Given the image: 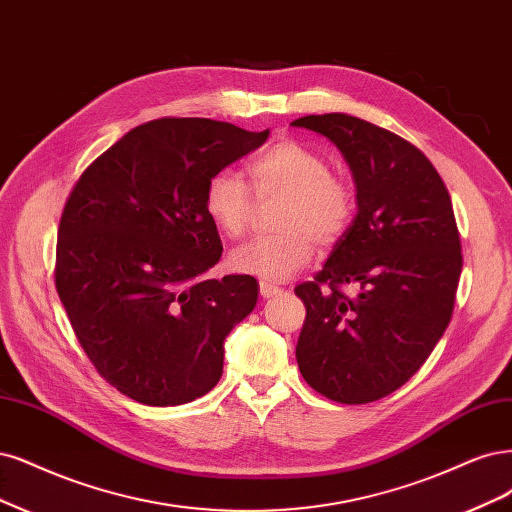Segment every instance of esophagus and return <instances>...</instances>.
I'll list each match as a JSON object with an SVG mask.
<instances>
[{
	"mask_svg": "<svg viewBox=\"0 0 512 512\" xmlns=\"http://www.w3.org/2000/svg\"><path fill=\"white\" fill-rule=\"evenodd\" d=\"M260 294H262V298H271V296H277V294H281V288H277V286H271V284H260Z\"/></svg>",
	"mask_w": 512,
	"mask_h": 512,
	"instance_id": "esophagus-1",
	"label": "esophagus"
}]
</instances>
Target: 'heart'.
<instances>
[{
  "label": "heart",
  "instance_id": "heart-1",
  "mask_svg": "<svg viewBox=\"0 0 512 512\" xmlns=\"http://www.w3.org/2000/svg\"><path fill=\"white\" fill-rule=\"evenodd\" d=\"M248 175L260 201L284 199L277 216L281 233L252 239L231 254L233 271L258 277L264 284H279L305 269L315 241L334 243L354 218L356 197L351 186L330 173L324 154L294 139L258 154L248 165ZM203 205L220 233L241 237L248 231L254 197L235 173L211 175Z\"/></svg>",
  "mask_w": 512,
  "mask_h": 512
}]
</instances>
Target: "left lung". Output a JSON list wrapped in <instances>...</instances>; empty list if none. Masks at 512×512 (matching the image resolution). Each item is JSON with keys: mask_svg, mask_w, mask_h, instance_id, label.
I'll list each match as a JSON object with an SVG mask.
<instances>
[{"mask_svg": "<svg viewBox=\"0 0 512 512\" xmlns=\"http://www.w3.org/2000/svg\"><path fill=\"white\" fill-rule=\"evenodd\" d=\"M292 127L341 150L358 203L324 269L294 288L307 307L296 362L315 392L366 404L407 383L451 322L462 273L451 197L424 152L373 122L334 112Z\"/></svg>", "mask_w": 512, "mask_h": 512, "instance_id": "obj_1", "label": "left lung"}]
</instances>
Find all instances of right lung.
I'll list each match as a JSON object with an SVG mask.
<instances>
[{"label": "right lung", "instance_id": "right-lung-1", "mask_svg": "<svg viewBox=\"0 0 512 512\" xmlns=\"http://www.w3.org/2000/svg\"><path fill=\"white\" fill-rule=\"evenodd\" d=\"M267 137L158 118L105 150L67 197L57 292L86 356L120 394L175 407L220 381L224 339L256 307L258 281L203 279L222 256L203 192Z\"/></svg>", "mask_w": 512, "mask_h": 512}]
</instances>
